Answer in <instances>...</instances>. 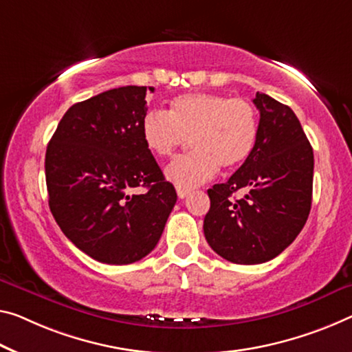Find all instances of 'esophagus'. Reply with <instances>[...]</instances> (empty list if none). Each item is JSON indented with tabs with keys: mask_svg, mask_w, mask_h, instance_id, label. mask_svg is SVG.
I'll use <instances>...</instances> for the list:
<instances>
[{
	"mask_svg": "<svg viewBox=\"0 0 352 352\" xmlns=\"http://www.w3.org/2000/svg\"><path fill=\"white\" fill-rule=\"evenodd\" d=\"M176 192H177V197H179V198H186L187 195L190 193V190H187V188H181V187H177Z\"/></svg>",
	"mask_w": 352,
	"mask_h": 352,
	"instance_id": "obj_1",
	"label": "esophagus"
}]
</instances>
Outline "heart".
<instances>
[{
	"label": "heart",
	"mask_w": 352,
	"mask_h": 352,
	"mask_svg": "<svg viewBox=\"0 0 352 352\" xmlns=\"http://www.w3.org/2000/svg\"><path fill=\"white\" fill-rule=\"evenodd\" d=\"M142 135L157 157H168L192 138L193 153L173 159L165 168L166 179L188 190L212 179L219 166L236 170L250 157L258 116L244 97L188 93L175 97L170 111L146 113Z\"/></svg>",
	"instance_id": "1"
}]
</instances>
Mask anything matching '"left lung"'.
<instances>
[{
  "label": "left lung",
  "mask_w": 352,
  "mask_h": 352,
  "mask_svg": "<svg viewBox=\"0 0 352 352\" xmlns=\"http://www.w3.org/2000/svg\"><path fill=\"white\" fill-rule=\"evenodd\" d=\"M256 144L225 184L209 188L204 236L210 248L236 264L278 256L300 230L311 208L313 149L288 105L256 93ZM245 193L234 199V193Z\"/></svg>",
  "instance_id": "left-lung-1"
}]
</instances>
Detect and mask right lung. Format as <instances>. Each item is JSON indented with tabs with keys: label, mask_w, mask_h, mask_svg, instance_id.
I'll use <instances>...</instances> for the list:
<instances>
[{
	"label": "right lung",
	"mask_w": 352,
	"mask_h": 352,
	"mask_svg": "<svg viewBox=\"0 0 352 352\" xmlns=\"http://www.w3.org/2000/svg\"><path fill=\"white\" fill-rule=\"evenodd\" d=\"M148 91L154 88L122 86L78 102L47 146L53 217L99 263L131 264L153 252L177 199L142 135Z\"/></svg>",
	"instance_id": "1"
}]
</instances>
